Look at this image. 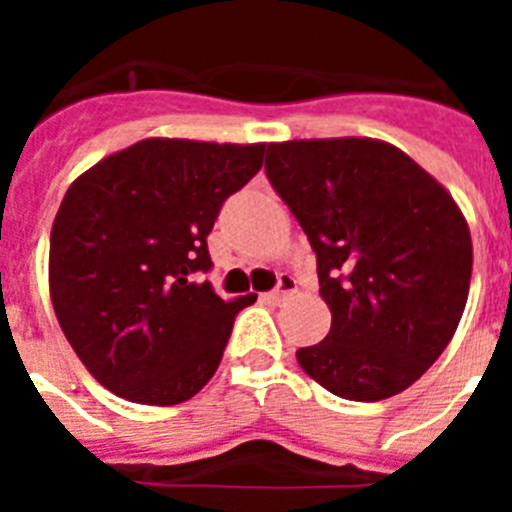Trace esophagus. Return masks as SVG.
Instances as JSON below:
<instances>
[{
  "mask_svg": "<svg viewBox=\"0 0 512 512\" xmlns=\"http://www.w3.org/2000/svg\"><path fill=\"white\" fill-rule=\"evenodd\" d=\"M292 292H297V282L292 277H287V274H282L277 289H271L269 295H264V300L269 302V305H279V302H282L284 297L292 295Z\"/></svg>",
  "mask_w": 512,
  "mask_h": 512,
  "instance_id": "34e87169",
  "label": "esophagus"
}]
</instances>
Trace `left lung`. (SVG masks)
Segmentation results:
<instances>
[{"instance_id":"1","label":"left lung","mask_w":512,"mask_h":512,"mask_svg":"<svg viewBox=\"0 0 512 512\" xmlns=\"http://www.w3.org/2000/svg\"><path fill=\"white\" fill-rule=\"evenodd\" d=\"M266 176L318 259L328 336L297 351L343 400L400 395L443 354L469 297L472 235L408 153L374 138L269 143Z\"/></svg>"}]
</instances>
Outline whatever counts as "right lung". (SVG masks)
I'll list each match as a JSON object with an SVG mask.
<instances>
[{
    "label": "right lung",
    "instance_id": "right-lung-1",
    "mask_svg": "<svg viewBox=\"0 0 512 512\" xmlns=\"http://www.w3.org/2000/svg\"><path fill=\"white\" fill-rule=\"evenodd\" d=\"M264 143L146 138L102 158L63 197L48 284L63 336L89 374L140 405H179L223 359L238 310L210 271L217 212L264 164Z\"/></svg>",
    "mask_w": 512,
    "mask_h": 512
}]
</instances>
